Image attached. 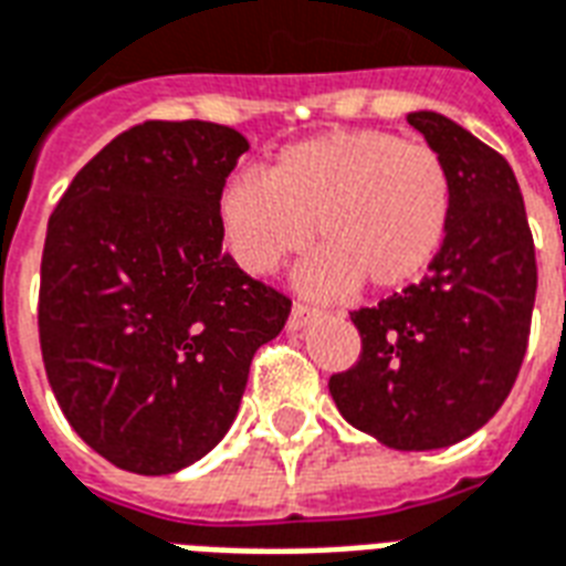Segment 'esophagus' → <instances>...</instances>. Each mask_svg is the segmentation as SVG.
<instances>
[{"label":"esophagus","instance_id":"34e87169","mask_svg":"<svg viewBox=\"0 0 566 566\" xmlns=\"http://www.w3.org/2000/svg\"><path fill=\"white\" fill-rule=\"evenodd\" d=\"M315 318H318V310H315V306L295 304L292 306V313H289V331H304L306 324L315 322Z\"/></svg>","mask_w":566,"mask_h":566}]
</instances>
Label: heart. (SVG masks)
<instances>
[{
  "mask_svg": "<svg viewBox=\"0 0 566 566\" xmlns=\"http://www.w3.org/2000/svg\"><path fill=\"white\" fill-rule=\"evenodd\" d=\"M451 177L433 147L389 133H331L242 174L218 197V223L248 274H271L310 239L315 292H396L422 277L451 230Z\"/></svg>",
  "mask_w": 566,
  "mask_h": 566,
  "instance_id": "obj_1",
  "label": "heart"
}]
</instances>
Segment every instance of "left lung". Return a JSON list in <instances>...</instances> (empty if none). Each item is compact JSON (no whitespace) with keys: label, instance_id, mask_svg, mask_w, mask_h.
I'll return each instance as SVG.
<instances>
[{"label":"left lung","instance_id":"obj_1","mask_svg":"<svg viewBox=\"0 0 566 566\" xmlns=\"http://www.w3.org/2000/svg\"><path fill=\"white\" fill-rule=\"evenodd\" d=\"M407 124L451 177V230L431 274L354 310L360 360L331 375V396L357 431L389 449L428 451L488 424L523 366L537 292L523 195L502 153L449 117Z\"/></svg>","mask_w":566,"mask_h":566}]
</instances>
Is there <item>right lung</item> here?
<instances>
[{
	"instance_id": "right-lung-1",
	"label": "right lung",
	"mask_w": 566,
	"mask_h": 566,
	"mask_svg": "<svg viewBox=\"0 0 566 566\" xmlns=\"http://www.w3.org/2000/svg\"><path fill=\"white\" fill-rule=\"evenodd\" d=\"M248 150L206 120H144L50 214L38 331L73 431L126 472L170 475L230 431L256 348L292 301L221 251L218 197Z\"/></svg>"
}]
</instances>
